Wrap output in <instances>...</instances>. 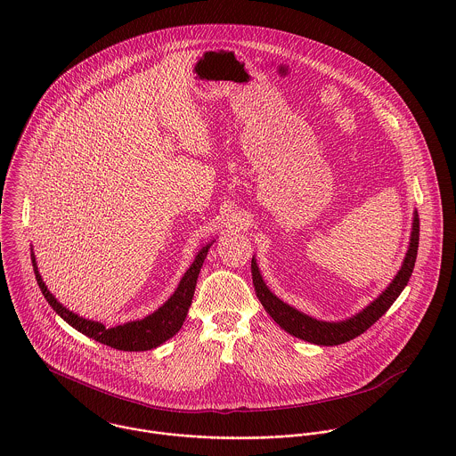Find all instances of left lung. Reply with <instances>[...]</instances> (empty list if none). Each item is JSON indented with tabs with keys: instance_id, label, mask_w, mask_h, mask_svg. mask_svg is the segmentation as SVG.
<instances>
[{
	"instance_id": "8db88e82",
	"label": "left lung",
	"mask_w": 456,
	"mask_h": 456,
	"mask_svg": "<svg viewBox=\"0 0 456 456\" xmlns=\"http://www.w3.org/2000/svg\"><path fill=\"white\" fill-rule=\"evenodd\" d=\"M418 244H419V217H418V210H414L409 248H407L405 258L402 261V266L396 272V275L393 277L390 286L376 300H372L365 309H362L354 316L342 320V322H322V320L307 316V314L300 313L298 309L284 304L265 284L256 258L253 256L251 273H253L255 291H256V297L260 298L261 305L272 316V320L282 330L291 333L293 337H298L302 340H307V342L318 344V346L344 344V342L353 340L354 337L362 335L363 331H367L398 298V295L402 293V289L407 286V282L411 279V273H412V268L416 263V255H418Z\"/></svg>"
}]
</instances>
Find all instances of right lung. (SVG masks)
I'll return each instance as SVG.
<instances>
[{
	"label": "right lung",
	"mask_w": 456,
	"mask_h": 456,
	"mask_svg": "<svg viewBox=\"0 0 456 456\" xmlns=\"http://www.w3.org/2000/svg\"><path fill=\"white\" fill-rule=\"evenodd\" d=\"M212 244H214V240H210L198 251L195 261L183 275L174 295L158 311L145 316L143 320H134L130 323L112 326V328H109L100 322L86 320V318L68 311L65 305L60 304L56 300V297L47 289V286L38 272L33 253H31V260H33L37 282H38L45 300L65 320L68 325L73 326L75 330L87 335L89 338H94L96 342H102L105 346L119 349V351H147V349H154V347L161 346L163 342L172 338L181 330V326L188 316V311L191 307V302H193L200 268H201Z\"/></svg>",
	"instance_id": "right-lung-1"
}]
</instances>
